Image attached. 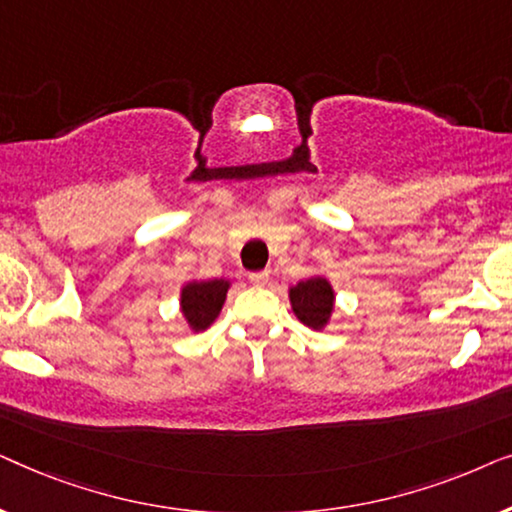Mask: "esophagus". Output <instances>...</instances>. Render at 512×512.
<instances>
[{
	"instance_id": "1",
	"label": "esophagus",
	"mask_w": 512,
	"mask_h": 512,
	"mask_svg": "<svg viewBox=\"0 0 512 512\" xmlns=\"http://www.w3.org/2000/svg\"><path fill=\"white\" fill-rule=\"evenodd\" d=\"M268 279H270V272L268 270L251 272V275H249V282L256 284V286H265V284H268Z\"/></svg>"
}]
</instances>
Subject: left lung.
Returning <instances> with one entry per match:
<instances>
[{"label":"left lung","instance_id":"left-lung-1","mask_svg":"<svg viewBox=\"0 0 512 512\" xmlns=\"http://www.w3.org/2000/svg\"><path fill=\"white\" fill-rule=\"evenodd\" d=\"M291 310L300 319V324L314 331H321L331 321L335 307V291L326 277L314 275L303 279L289 289Z\"/></svg>","mask_w":512,"mask_h":512}]
</instances>
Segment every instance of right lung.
<instances>
[{
	"instance_id": "1",
	"label": "right lung",
	"mask_w": 512,
	"mask_h": 512,
	"mask_svg": "<svg viewBox=\"0 0 512 512\" xmlns=\"http://www.w3.org/2000/svg\"><path fill=\"white\" fill-rule=\"evenodd\" d=\"M230 289L228 279H193L181 289V314L193 333L209 328L219 317L226 293Z\"/></svg>"
}]
</instances>
